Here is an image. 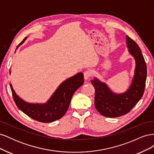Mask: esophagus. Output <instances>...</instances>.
Here are the masks:
<instances>
[{
	"instance_id": "34e87169",
	"label": "esophagus",
	"mask_w": 154,
	"mask_h": 154,
	"mask_svg": "<svg viewBox=\"0 0 154 154\" xmlns=\"http://www.w3.org/2000/svg\"><path fill=\"white\" fill-rule=\"evenodd\" d=\"M92 72L91 70H87V71H85L84 72V73H83L85 80H88V79L92 76Z\"/></svg>"
}]
</instances>
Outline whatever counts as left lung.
I'll return each instance as SVG.
<instances>
[{
	"label": "left lung",
	"mask_w": 154,
	"mask_h": 154,
	"mask_svg": "<svg viewBox=\"0 0 154 154\" xmlns=\"http://www.w3.org/2000/svg\"><path fill=\"white\" fill-rule=\"evenodd\" d=\"M128 51L136 63L135 74L128 90L121 94L112 92L96 78L91 80L95 88L94 104L97 110L105 117L116 118L128 113L141 100L146 85L147 69L141 51L137 43L127 36Z\"/></svg>",
	"instance_id": "8db88e82"
}]
</instances>
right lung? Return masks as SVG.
<instances>
[{
  "instance_id": "obj_1",
  "label": "right lung",
  "mask_w": 154,
  "mask_h": 154,
  "mask_svg": "<svg viewBox=\"0 0 154 154\" xmlns=\"http://www.w3.org/2000/svg\"><path fill=\"white\" fill-rule=\"evenodd\" d=\"M24 38L18 46L26 40ZM83 74L78 73L69 78L60 85L49 100L45 104H32L20 99L14 91L11 83L10 85L18 108L31 118L42 123H50L62 118L67 111L72 96L78 88L83 83Z\"/></svg>"
}]
</instances>
